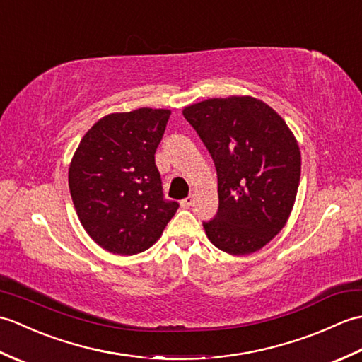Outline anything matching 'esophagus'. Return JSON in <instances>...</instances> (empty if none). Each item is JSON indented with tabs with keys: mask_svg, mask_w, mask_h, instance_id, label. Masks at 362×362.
<instances>
[{
	"mask_svg": "<svg viewBox=\"0 0 362 362\" xmlns=\"http://www.w3.org/2000/svg\"><path fill=\"white\" fill-rule=\"evenodd\" d=\"M193 202H194V197L193 196H188L187 199H183V201H180V206L182 209H189L191 205H193Z\"/></svg>",
	"mask_w": 362,
	"mask_h": 362,
	"instance_id": "esophagus-1",
	"label": "esophagus"
}]
</instances>
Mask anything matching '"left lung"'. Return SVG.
I'll list each match as a JSON object with an SVG mask.
<instances>
[{
  "label": "left lung",
  "mask_w": 362,
  "mask_h": 362,
  "mask_svg": "<svg viewBox=\"0 0 362 362\" xmlns=\"http://www.w3.org/2000/svg\"><path fill=\"white\" fill-rule=\"evenodd\" d=\"M216 166L219 209L204 222L209 240L249 255L280 233L296 202L300 149L272 107L252 96L213 98L183 109Z\"/></svg>",
  "instance_id": "obj_1"
}]
</instances>
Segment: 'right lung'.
<instances>
[{
	"instance_id": "add662e5",
	"label": "right lung",
	"mask_w": 362,
	"mask_h": 362,
	"mask_svg": "<svg viewBox=\"0 0 362 362\" xmlns=\"http://www.w3.org/2000/svg\"><path fill=\"white\" fill-rule=\"evenodd\" d=\"M171 110L110 113L83 135L68 185L76 213L98 245L117 255L144 252L163 233L179 204L166 201L156 151Z\"/></svg>"
}]
</instances>
